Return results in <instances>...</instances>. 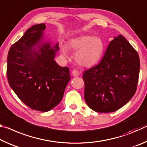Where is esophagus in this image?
I'll return each mask as SVG.
<instances>
[{"label": "esophagus", "instance_id": "obj_1", "mask_svg": "<svg viewBox=\"0 0 147 147\" xmlns=\"http://www.w3.org/2000/svg\"><path fill=\"white\" fill-rule=\"evenodd\" d=\"M72 74H73V76H78L79 75V72L76 70V69H74L73 72H72Z\"/></svg>", "mask_w": 147, "mask_h": 147}]
</instances>
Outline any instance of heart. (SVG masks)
Returning a JSON list of instances; mask_svg holds the SVG:
<instances>
[{
  "instance_id": "heart-1",
  "label": "heart",
  "mask_w": 147,
  "mask_h": 147,
  "mask_svg": "<svg viewBox=\"0 0 147 147\" xmlns=\"http://www.w3.org/2000/svg\"><path fill=\"white\" fill-rule=\"evenodd\" d=\"M68 46L72 51H77L75 59L80 65L89 67L100 61L103 55L104 45L99 37H91L89 35L80 36L72 38L68 41ZM61 49L64 54H67V47L62 45Z\"/></svg>"
}]
</instances>
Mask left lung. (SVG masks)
Returning <instances> with one entry per match:
<instances>
[{
	"label": "left lung",
	"mask_w": 147,
	"mask_h": 147,
	"mask_svg": "<svg viewBox=\"0 0 147 147\" xmlns=\"http://www.w3.org/2000/svg\"><path fill=\"white\" fill-rule=\"evenodd\" d=\"M139 69V57L134 47L121 35L114 38L100 63L83 73L88 106L100 113L122 108L136 93Z\"/></svg>",
	"instance_id": "8db88e82"
}]
</instances>
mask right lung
Wrapping results in <instances>:
<instances>
[{"mask_svg": "<svg viewBox=\"0 0 147 147\" xmlns=\"http://www.w3.org/2000/svg\"><path fill=\"white\" fill-rule=\"evenodd\" d=\"M46 25L36 24L11 47L7 58L9 86L24 104L34 110L46 112L58 105L70 80L69 69L54 60V48L42 43Z\"/></svg>", "mask_w": 147, "mask_h": 147, "instance_id": "right-lung-1", "label": "right lung"}]
</instances>
